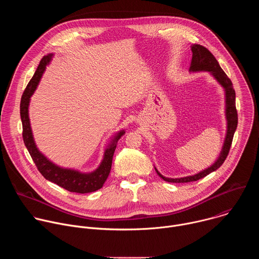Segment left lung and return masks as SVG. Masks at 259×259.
Instances as JSON below:
<instances>
[{"label":"left lung","instance_id":"left-lung-1","mask_svg":"<svg viewBox=\"0 0 259 259\" xmlns=\"http://www.w3.org/2000/svg\"><path fill=\"white\" fill-rule=\"evenodd\" d=\"M192 52H193V57H192V62H191V71H209L211 72V75L217 80V82L224 87L226 91V116H227V121H228V130H227V135L225 139V143L223 146V150H221V153L216 160V162L211 165L209 168L191 176L187 177H181V178H168L163 176L156 168V171L158 175L163 178L165 181L168 182H175V183H183V182H191V181H197L211 172L217 170L221 165L224 164L226 161L231 145L233 141V137L235 134V131L237 129L238 125V113H237V108H236V92L233 87L232 81L229 79L227 76V73L223 70V68L220 67L218 61L216 58L213 56V54L204 46L195 44L192 46Z\"/></svg>","mask_w":259,"mask_h":259}]
</instances>
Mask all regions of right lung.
<instances>
[{"label":"right lung","instance_id":"obj_1","mask_svg":"<svg viewBox=\"0 0 259 259\" xmlns=\"http://www.w3.org/2000/svg\"><path fill=\"white\" fill-rule=\"evenodd\" d=\"M53 54H48L42 58L40 64L36 68L33 77L30 79L29 83L27 84L20 101V117L22 122V137L26 149L34 162L36 168L40 171V173L49 181L56 183L57 186L63 188L64 190L70 193H78V194H87L95 192L102 188L103 183L105 182L106 178L109 175L110 168H112L113 156L116 151L117 142L124 135L125 131L122 130L117 133L114 138L107 145L106 150L104 152L103 160L99 167L91 172V173H81L76 170L71 169H64L61 167L56 166L52 162H50L40 151L36 149L29 118H28V104L30 100V96L33 94L36 86H38L43 72L46 68V65L52 59Z\"/></svg>","mask_w":259,"mask_h":259}]
</instances>
